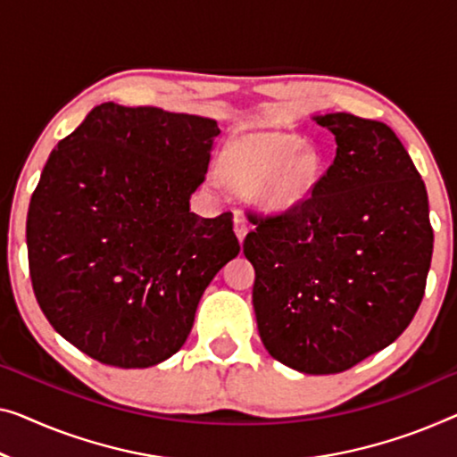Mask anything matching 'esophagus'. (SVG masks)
<instances>
[{
	"instance_id": "34e87169",
	"label": "esophagus",
	"mask_w": 457,
	"mask_h": 457,
	"mask_svg": "<svg viewBox=\"0 0 457 457\" xmlns=\"http://www.w3.org/2000/svg\"><path fill=\"white\" fill-rule=\"evenodd\" d=\"M234 231H236L237 240L244 242V237H246V234H248V226H246V220H244V217L237 215V213L234 217Z\"/></svg>"
}]
</instances>
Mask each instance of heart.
<instances>
[{"instance_id":"heart-1","label":"heart","mask_w":457,"mask_h":457,"mask_svg":"<svg viewBox=\"0 0 457 457\" xmlns=\"http://www.w3.org/2000/svg\"><path fill=\"white\" fill-rule=\"evenodd\" d=\"M228 174L244 188H254L258 207L289 213L310 199L324 170L316 147L302 145L295 133H252L228 149Z\"/></svg>"}]
</instances>
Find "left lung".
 I'll return each mask as SVG.
<instances>
[{
    "instance_id": "obj_1",
    "label": "left lung",
    "mask_w": 457,
    "mask_h": 457,
    "mask_svg": "<svg viewBox=\"0 0 457 457\" xmlns=\"http://www.w3.org/2000/svg\"><path fill=\"white\" fill-rule=\"evenodd\" d=\"M337 155L310 199L256 215L244 254L270 357L312 376L351 370L417 314L433 254L425 182L396 133L349 112L314 117Z\"/></svg>"
}]
</instances>
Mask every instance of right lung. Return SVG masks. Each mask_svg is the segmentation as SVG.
<instances>
[{"label": "right lung", "mask_w": 457, "mask_h": 457, "mask_svg": "<svg viewBox=\"0 0 457 457\" xmlns=\"http://www.w3.org/2000/svg\"><path fill=\"white\" fill-rule=\"evenodd\" d=\"M217 135L211 119L104 102L51 152L26 221L32 289L87 357L122 370L172 357L240 252L231 213L188 203Z\"/></svg>", "instance_id": "obj_1"}]
</instances>
